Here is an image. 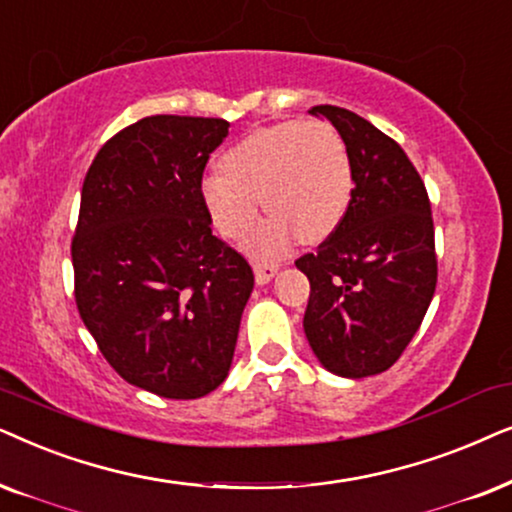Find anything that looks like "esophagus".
<instances>
[{
    "label": "esophagus",
    "instance_id": "obj_1",
    "mask_svg": "<svg viewBox=\"0 0 512 512\" xmlns=\"http://www.w3.org/2000/svg\"><path fill=\"white\" fill-rule=\"evenodd\" d=\"M252 271H255L257 285H267L271 278L278 274V264H267V262H255L252 264Z\"/></svg>",
    "mask_w": 512,
    "mask_h": 512
}]
</instances>
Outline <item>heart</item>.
Wrapping results in <instances>:
<instances>
[{
  "label": "heart",
  "mask_w": 512,
  "mask_h": 512,
  "mask_svg": "<svg viewBox=\"0 0 512 512\" xmlns=\"http://www.w3.org/2000/svg\"><path fill=\"white\" fill-rule=\"evenodd\" d=\"M222 173L203 177L201 199L227 238H243L262 206L271 217L250 250L274 257L295 234L323 241L342 224L353 194L349 149L327 121H281L250 131L220 159Z\"/></svg>",
  "instance_id": "obj_1"
}]
</instances>
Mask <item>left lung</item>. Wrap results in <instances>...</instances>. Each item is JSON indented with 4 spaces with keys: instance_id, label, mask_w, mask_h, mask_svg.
Wrapping results in <instances>:
<instances>
[{
    "instance_id": "left-lung-1",
    "label": "left lung",
    "mask_w": 512,
    "mask_h": 512,
    "mask_svg": "<svg viewBox=\"0 0 512 512\" xmlns=\"http://www.w3.org/2000/svg\"><path fill=\"white\" fill-rule=\"evenodd\" d=\"M349 149L353 194L339 227L299 257L311 283L309 346L327 372H386L417 335L438 283L435 231L424 182L403 147L344 107H311Z\"/></svg>"
}]
</instances>
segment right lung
I'll list each match as a JSON object with an SVG mask.
<instances>
[{
  "instance_id": "1",
  "label": "right lung",
  "mask_w": 512,
  "mask_h": 512,
  "mask_svg": "<svg viewBox=\"0 0 512 512\" xmlns=\"http://www.w3.org/2000/svg\"><path fill=\"white\" fill-rule=\"evenodd\" d=\"M227 135L224 119L145 117L102 145L81 187L79 316L119 377L161 398H201L227 379L255 285L201 199Z\"/></svg>"
}]
</instances>
